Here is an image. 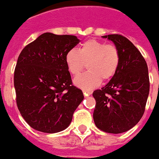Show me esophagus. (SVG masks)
Returning a JSON list of instances; mask_svg holds the SVG:
<instances>
[{"mask_svg": "<svg viewBox=\"0 0 159 159\" xmlns=\"http://www.w3.org/2000/svg\"><path fill=\"white\" fill-rule=\"evenodd\" d=\"M83 95H85V96H89V95H91V92L90 91H88V90H83Z\"/></svg>", "mask_w": 159, "mask_h": 159, "instance_id": "obj_1", "label": "esophagus"}]
</instances>
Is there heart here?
I'll list each match as a JSON object with an SVG mask.
<instances>
[{
	"instance_id": "b5f03b06",
	"label": "heart",
	"mask_w": 159,
	"mask_h": 159,
	"mask_svg": "<svg viewBox=\"0 0 159 159\" xmlns=\"http://www.w3.org/2000/svg\"><path fill=\"white\" fill-rule=\"evenodd\" d=\"M68 71L76 76L86 64L87 72L74 80L75 85L83 89H92L102 82L111 79L116 74L120 63V54L114 45L96 39H89L75 49L69 50L64 57Z\"/></svg>"
}]
</instances>
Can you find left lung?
I'll list each match as a JSON object with an SVG mask.
<instances>
[{
    "mask_svg": "<svg viewBox=\"0 0 159 159\" xmlns=\"http://www.w3.org/2000/svg\"><path fill=\"white\" fill-rule=\"evenodd\" d=\"M113 41L120 54L116 74L102 89L93 92L95 126L109 134L133 128L142 118L150 90L148 68L135 45L120 34L102 36Z\"/></svg>",
    "mask_w": 159,
    "mask_h": 159,
    "instance_id": "1",
    "label": "left lung"
}]
</instances>
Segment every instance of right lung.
Masks as SVG:
<instances>
[{
	"instance_id": "add662e5",
	"label": "right lung",
	"mask_w": 159,
	"mask_h": 159,
	"mask_svg": "<svg viewBox=\"0 0 159 159\" xmlns=\"http://www.w3.org/2000/svg\"><path fill=\"white\" fill-rule=\"evenodd\" d=\"M80 40L45 33L21 51L14 70L18 109L33 129L55 134L67 128L83 100L72 84L64 57Z\"/></svg>"
}]
</instances>
